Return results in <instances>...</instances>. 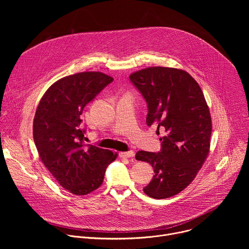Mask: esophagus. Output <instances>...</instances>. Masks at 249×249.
<instances>
[{
  "mask_svg": "<svg viewBox=\"0 0 249 249\" xmlns=\"http://www.w3.org/2000/svg\"><path fill=\"white\" fill-rule=\"evenodd\" d=\"M135 156V153L133 151H129V152H123L120 153V157L121 158H133Z\"/></svg>",
  "mask_w": 249,
  "mask_h": 249,
  "instance_id": "34e87169",
  "label": "esophagus"
}]
</instances>
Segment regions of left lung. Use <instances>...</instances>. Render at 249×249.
<instances>
[{
  "mask_svg": "<svg viewBox=\"0 0 249 249\" xmlns=\"http://www.w3.org/2000/svg\"><path fill=\"white\" fill-rule=\"evenodd\" d=\"M129 79L147 102V125L164 131L160 152L136 154L155 172L143 190L155 199L174 196L194 180L210 151L212 119L203 91L187 72L174 68L149 67Z\"/></svg>",
  "mask_w": 249,
  "mask_h": 249,
  "instance_id": "8db88e82",
  "label": "left lung"
}]
</instances>
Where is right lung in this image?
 Masks as SVG:
<instances>
[{
  "label": "right lung",
  "mask_w": 249,
  "mask_h": 249,
  "mask_svg": "<svg viewBox=\"0 0 249 249\" xmlns=\"http://www.w3.org/2000/svg\"><path fill=\"white\" fill-rule=\"evenodd\" d=\"M113 78L83 72L55 82L42 96L33 120V140L41 161L58 183L75 195H87L103 182L117 153L84 142L81 115Z\"/></svg>",
  "instance_id": "1"
}]
</instances>
